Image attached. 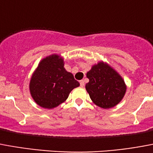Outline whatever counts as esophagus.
<instances>
[{
	"label": "esophagus",
	"instance_id": "esophagus-1",
	"mask_svg": "<svg viewBox=\"0 0 153 153\" xmlns=\"http://www.w3.org/2000/svg\"><path fill=\"white\" fill-rule=\"evenodd\" d=\"M79 82H80V86H81V87H84L85 83H84V81H83V80H81Z\"/></svg>",
	"mask_w": 153,
	"mask_h": 153
}]
</instances>
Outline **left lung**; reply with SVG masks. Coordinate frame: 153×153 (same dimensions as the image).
Masks as SVG:
<instances>
[{
    "instance_id": "obj_1",
    "label": "left lung",
    "mask_w": 153,
    "mask_h": 153,
    "mask_svg": "<svg viewBox=\"0 0 153 153\" xmlns=\"http://www.w3.org/2000/svg\"><path fill=\"white\" fill-rule=\"evenodd\" d=\"M86 90L95 105L110 108L123 100L126 91L123 79L107 63L100 62L87 73Z\"/></svg>"
}]
</instances>
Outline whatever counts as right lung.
<instances>
[{
    "instance_id": "right-lung-1",
    "label": "right lung",
    "mask_w": 153,
    "mask_h": 153,
    "mask_svg": "<svg viewBox=\"0 0 153 153\" xmlns=\"http://www.w3.org/2000/svg\"><path fill=\"white\" fill-rule=\"evenodd\" d=\"M79 82L64 68L62 57L53 54L40 61L30 81V92L35 102L45 108H53L66 100Z\"/></svg>"
}]
</instances>
